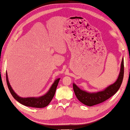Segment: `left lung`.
Returning a JSON list of instances; mask_svg holds the SVG:
<instances>
[{"mask_svg":"<svg viewBox=\"0 0 130 130\" xmlns=\"http://www.w3.org/2000/svg\"><path fill=\"white\" fill-rule=\"evenodd\" d=\"M124 76V60L122 58L120 71L117 81L109 86L106 89L97 92H87L80 90L75 84H73V88L77 98L81 103L88 106H92L101 103L113 96L122 85Z\"/></svg>","mask_w":130,"mask_h":130,"instance_id":"1","label":"left lung"}]
</instances>
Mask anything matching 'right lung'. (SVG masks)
<instances>
[{
    "label": "right lung",
    "mask_w": 130,
    "mask_h": 130,
    "mask_svg": "<svg viewBox=\"0 0 130 130\" xmlns=\"http://www.w3.org/2000/svg\"><path fill=\"white\" fill-rule=\"evenodd\" d=\"M59 80H60V78L56 79L54 83L52 84L51 88H50L48 91L44 95H43V96L38 98H21L18 96L13 91L12 87H11L10 83L8 82L7 73L6 72L7 84L8 89L10 90L11 94L12 95L13 98L15 99L20 103L22 104L23 105L28 107H32L43 108L48 105L49 103L52 101V98H53L55 94L56 87L58 86Z\"/></svg>",
    "instance_id": "add662e5"
}]
</instances>
